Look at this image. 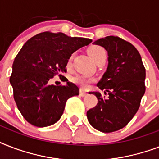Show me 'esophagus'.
Wrapping results in <instances>:
<instances>
[{
    "mask_svg": "<svg viewBox=\"0 0 159 159\" xmlns=\"http://www.w3.org/2000/svg\"><path fill=\"white\" fill-rule=\"evenodd\" d=\"M80 95L82 96V97H86L87 95V93L85 91H83V90H80Z\"/></svg>",
    "mask_w": 159,
    "mask_h": 159,
    "instance_id": "esophagus-1",
    "label": "esophagus"
}]
</instances>
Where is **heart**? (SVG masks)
<instances>
[{"label":"heart","mask_w":159,"mask_h":159,"mask_svg":"<svg viewBox=\"0 0 159 159\" xmlns=\"http://www.w3.org/2000/svg\"><path fill=\"white\" fill-rule=\"evenodd\" d=\"M88 54L90 55V57H92V59L94 60L95 62H97L100 58H102L103 56H106V50L104 49V48H102L99 45H93L91 46L89 48H88ZM72 58H73V54H72L68 57V59L67 61V64H66V67H67V69H69L72 67ZM72 81L73 83H75L77 86H79L81 87H87L90 83L94 82V80L92 79V78H89V77H84V76H82V75H75L72 77Z\"/></svg>","instance_id":"1"}]
</instances>
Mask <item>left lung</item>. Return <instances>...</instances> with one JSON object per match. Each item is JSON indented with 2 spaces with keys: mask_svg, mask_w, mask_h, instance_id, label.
Masks as SVG:
<instances>
[{
  "mask_svg": "<svg viewBox=\"0 0 159 159\" xmlns=\"http://www.w3.org/2000/svg\"><path fill=\"white\" fill-rule=\"evenodd\" d=\"M108 52V67L97 87L98 103L87 112L89 123L96 129L111 133L124 128L138 111L145 92V67L138 50L118 36L95 41Z\"/></svg>",
  "mask_w": 159,
  "mask_h": 159,
  "instance_id": "left-lung-1",
  "label": "left lung"
}]
</instances>
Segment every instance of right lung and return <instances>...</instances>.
Wrapping results in <instances>:
<instances>
[{
	"label": "right lung",
	"mask_w": 159,
	"mask_h": 159,
	"mask_svg": "<svg viewBox=\"0 0 159 159\" xmlns=\"http://www.w3.org/2000/svg\"><path fill=\"white\" fill-rule=\"evenodd\" d=\"M92 39L45 31L30 38L16 55L10 82L19 111L37 127L52 125L62 116L67 99L79 95L72 82L49 85L50 78L66 72L68 57Z\"/></svg>",
	"instance_id": "1"
}]
</instances>
